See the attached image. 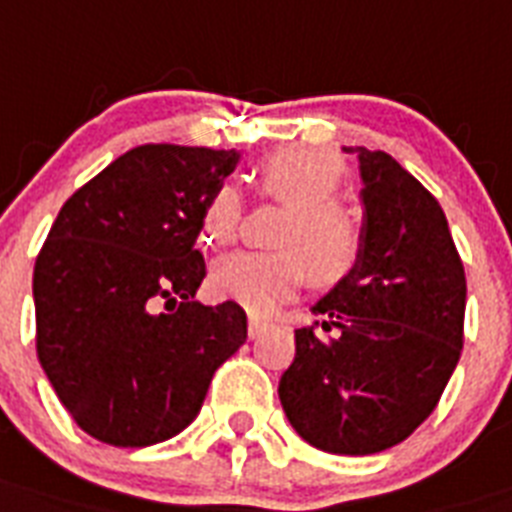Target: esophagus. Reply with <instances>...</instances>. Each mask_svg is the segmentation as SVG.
<instances>
[{
  "label": "esophagus",
  "mask_w": 512,
  "mask_h": 512,
  "mask_svg": "<svg viewBox=\"0 0 512 512\" xmlns=\"http://www.w3.org/2000/svg\"><path fill=\"white\" fill-rule=\"evenodd\" d=\"M268 326H270V323L263 321V318H257V315H249V339H257V336L263 334Z\"/></svg>",
  "instance_id": "1"
}]
</instances>
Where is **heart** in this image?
<instances>
[{"mask_svg": "<svg viewBox=\"0 0 512 512\" xmlns=\"http://www.w3.org/2000/svg\"><path fill=\"white\" fill-rule=\"evenodd\" d=\"M257 184L289 207L276 234V252H234L210 273L215 297L231 299L252 313H270L305 281V265L318 284H334L355 268L363 236L347 207L336 199L344 184L342 162L321 149L289 147L260 165ZM242 220V194L220 184L199 220L202 242H234Z\"/></svg>", "mask_w": 512, "mask_h": 512, "instance_id": "heart-1", "label": "heart"}]
</instances>
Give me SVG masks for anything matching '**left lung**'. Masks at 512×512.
I'll return each instance as SVG.
<instances>
[{
	"instance_id": "left-lung-1",
	"label": "left lung",
	"mask_w": 512,
	"mask_h": 512,
	"mask_svg": "<svg viewBox=\"0 0 512 512\" xmlns=\"http://www.w3.org/2000/svg\"><path fill=\"white\" fill-rule=\"evenodd\" d=\"M357 155L363 247L355 268L310 310L323 336L297 328L278 381L307 444L373 455L405 442L431 413L463 350L465 270L442 207L386 152Z\"/></svg>"
}]
</instances>
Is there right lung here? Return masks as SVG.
Wrapping results in <instances>:
<instances>
[{
  "mask_svg": "<svg viewBox=\"0 0 512 512\" xmlns=\"http://www.w3.org/2000/svg\"><path fill=\"white\" fill-rule=\"evenodd\" d=\"M236 149L141 144L62 205L33 268L36 352L86 434L149 447L181 434L247 342L236 302H194L205 202Z\"/></svg>",
  "mask_w": 512,
  "mask_h": 512,
  "instance_id": "obj_1",
  "label": "right lung"
}]
</instances>
